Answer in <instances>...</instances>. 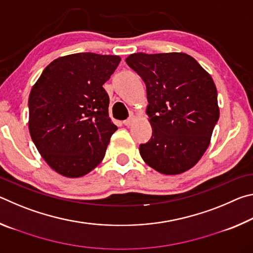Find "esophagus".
Returning a JSON list of instances; mask_svg holds the SVG:
<instances>
[{
  "label": "esophagus",
  "instance_id": "1",
  "mask_svg": "<svg viewBox=\"0 0 253 253\" xmlns=\"http://www.w3.org/2000/svg\"><path fill=\"white\" fill-rule=\"evenodd\" d=\"M135 119L136 118H135L134 115H130V116L128 117L126 121H124V125H125V126H131V124L135 122Z\"/></svg>",
  "mask_w": 253,
  "mask_h": 253
}]
</instances>
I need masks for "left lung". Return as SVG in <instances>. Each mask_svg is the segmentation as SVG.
Instances as JSON below:
<instances>
[{"label": "left lung", "mask_w": 253, "mask_h": 253, "mask_svg": "<svg viewBox=\"0 0 253 253\" xmlns=\"http://www.w3.org/2000/svg\"><path fill=\"white\" fill-rule=\"evenodd\" d=\"M146 84L151 139L139 145L148 166L181 174L200 161L219 121L212 77L186 53H134L126 59Z\"/></svg>", "instance_id": "obj_1"}]
</instances>
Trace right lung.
<instances>
[{"instance_id":"obj_1","label":"right lung","mask_w":253,"mask_h":253,"mask_svg":"<svg viewBox=\"0 0 253 253\" xmlns=\"http://www.w3.org/2000/svg\"><path fill=\"white\" fill-rule=\"evenodd\" d=\"M121 58L83 52L53 60L29 96V130L51 169L66 177L88 174L105 157L117 126L102 87Z\"/></svg>"}]
</instances>
